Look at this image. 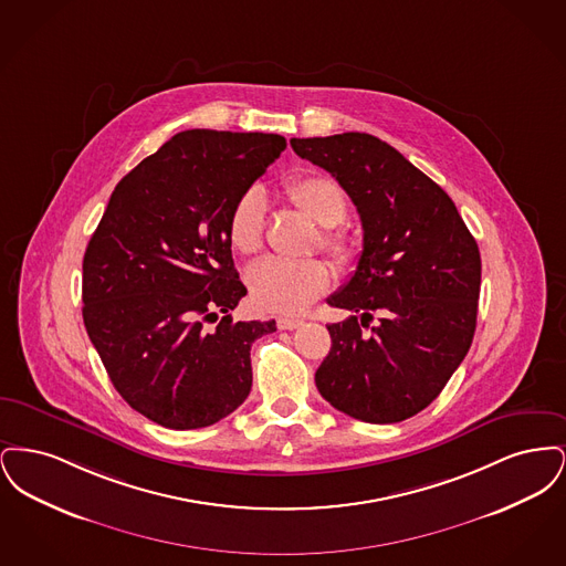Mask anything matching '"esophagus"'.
Instances as JSON below:
<instances>
[{
	"label": "esophagus",
	"instance_id": "obj_1",
	"mask_svg": "<svg viewBox=\"0 0 566 566\" xmlns=\"http://www.w3.org/2000/svg\"><path fill=\"white\" fill-rule=\"evenodd\" d=\"M301 324H303V321H298V318H286V316L277 318V328H282V331H293V328H298Z\"/></svg>",
	"mask_w": 566,
	"mask_h": 566
}]
</instances>
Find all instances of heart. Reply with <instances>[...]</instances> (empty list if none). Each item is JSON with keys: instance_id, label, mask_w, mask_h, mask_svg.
Returning a JSON list of instances; mask_svg holds the SVG:
<instances>
[{"instance_id": "obj_1", "label": "heart", "mask_w": 566, "mask_h": 566, "mask_svg": "<svg viewBox=\"0 0 566 566\" xmlns=\"http://www.w3.org/2000/svg\"><path fill=\"white\" fill-rule=\"evenodd\" d=\"M286 197L303 216L326 229L324 250L337 261L352 263L356 245L350 235L337 231L348 216V199L331 178L321 174H301L286 182ZM268 197L261 189H248L240 195L227 220V238L235 252L254 256L265 243ZM248 291L256 307L275 314H296L326 293L331 286V270L323 261H284L265 259L248 270Z\"/></svg>"}]
</instances>
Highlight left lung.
<instances>
[{"instance_id":"1","label":"left lung","mask_w":566,"mask_h":566,"mask_svg":"<svg viewBox=\"0 0 566 566\" xmlns=\"http://www.w3.org/2000/svg\"><path fill=\"white\" fill-rule=\"evenodd\" d=\"M291 146L342 185L363 222L356 271L328 296L352 316L326 324L333 346L316 386L356 420H407L439 397L471 348L478 242L448 192L374 135L293 137ZM376 313L380 323L365 334Z\"/></svg>"}]
</instances>
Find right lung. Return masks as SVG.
I'll return each instance as SVG.
<instances>
[{
    "label": "right lung",
    "mask_w": 566,
    "mask_h": 566,
    "mask_svg": "<svg viewBox=\"0 0 566 566\" xmlns=\"http://www.w3.org/2000/svg\"><path fill=\"white\" fill-rule=\"evenodd\" d=\"M284 148L275 134L174 135L116 185L86 245V333L118 395L165 429L210 427L250 395V348L275 321L229 314L248 291L227 220Z\"/></svg>",
    "instance_id": "obj_1"
}]
</instances>
